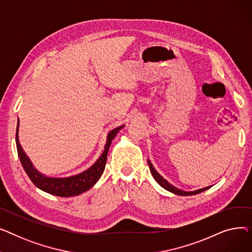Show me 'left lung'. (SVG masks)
<instances>
[{
  "instance_id": "1",
  "label": "left lung",
  "mask_w": 252,
  "mask_h": 252,
  "mask_svg": "<svg viewBox=\"0 0 252 252\" xmlns=\"http://www.w3.org/2000/svg\"><path fill=\"white\" fill-rule=\"evenodd\" d=\"M148 164H149V168H150V171H151V174H152L154 180H155L158 184H159L162 188H164L165 190H167V191H169V192H171V193H174V194H176V195H180V196H191V195L199 194V193H201V192H203V191H205V190H207V189L210 188V187H205V188L198 189V190H195V191H183V190H181V189H178V188L174 187L173 185L169 184L165 179H163L159 174H158L157 171L155 170V168L153 167V165H152V163L150 162L149 159H148Z\"/></svg>"
}]
</instances>
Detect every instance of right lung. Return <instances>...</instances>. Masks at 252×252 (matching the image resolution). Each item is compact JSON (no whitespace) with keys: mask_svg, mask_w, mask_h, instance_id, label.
I'll return each mask as SVG.
<instances>
[{"mask_svg":"<svg viewBox=\"0 0 252 252\" xmlns=\"http://www.w3.org/2000/svg\"><path fill=\"white\" fill-rule=\"evenodd\" d=\"M124 126H117L111 131H109V134L107 136V142L105 144V148L102 155L90 168L83 171L81 174L67 177V178H51L41 174L38 170H36L33 164L32 163V161L30 160L28 155L24 153L23 149L21 148V145L18 139V130H19V119H18L17 128H16V147H17L18 157L26 175L29 176L31 181L38 189L59 197L76 196L91 189L99 181L105 169L106 161H107V154H108L111 142L114 139V137L117 135L118 131L121 130Z\"/></svg>","mask_w":252,"mask_h":252,"instance_id":"right-lung-1","label":"right lung"}]
</instances>
